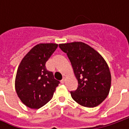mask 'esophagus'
Returning <instances> with one entry per match:
<instances>
[{
	"label": "esophagus",
	"instance_id": "34e87169",
	"mask_svg": "<svg viewBox=\"0 0 129 129\" xmlns=\"http://www.w3.org/2000/svg\"><path fill=\"white\" fill-rule=\"evenodd\" d=\"M65 81H66V78H65V77H63V79H61V84H64Z\"/></svg>",
	"mask_w": 129,
	"mask_h": 129
}]
</instances>
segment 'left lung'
<instances>
[{
    "label": "left lung",
    "mask_w": 129,
    "mask_h": 129,
    "mask_svg": "<svg viewBox=\"0 0 129 129\" xmlns=\"http://www.w3.org/2000/svg\"><path fill=\"white\" fill-rule=\"evenodd\" d=\"M66 53L78 81L76 90L71 97L79 104L95 107L108 96L111 84V75L108 64L97 51L83 42L59 44Z\"/></svg>",
    "instance_id": "obj_1"
}]
</instances>
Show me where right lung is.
<instances>
[{"instance_id":"add662e5","label":"right lung","mask_w":129,"mask_h":129,"mask_svg":"<svg viewBox=\"0 0 129 129\" xmlns=\"http://www.w3.org/2000/svg\"><path fill=\"white\" fill-rule=\"evenodd\" d=\"M58 47L56 43H40L32 48L19 65L15 88L21 102L30 108L42 107L53 97L60 83L48 71L45 63Z\"/></svg>"}]
</instances>
